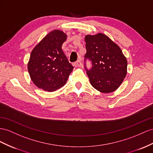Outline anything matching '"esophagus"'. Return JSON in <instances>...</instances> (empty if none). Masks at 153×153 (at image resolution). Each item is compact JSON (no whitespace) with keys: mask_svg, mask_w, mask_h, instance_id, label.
Instances as JSON below:
<instances>
[{"mask_svg":"<svg viewBox=\"0 0 153 153\" xmlns=\"http://www.w3.org/2000/svg\"><path fill=\"white\" fill-rule=\"evenodd\" d=\"M74 66H76V67H79V66H81V65H82V63H81V60L80 59H79V60H77L76 62H74Z\"/></svg>","mask_w":153,"mask_h":153,"instance_id":"esophagus-1","label":"esophagus"}]
</instances>
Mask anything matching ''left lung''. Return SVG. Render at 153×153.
<instances>
[{
	"label": "left lung",
	"instance_id": "obj_1",
	"mask_svg": "<svg viewBox=\"0 0 153 153\" xmlns=\"http://www.w3.org/2000/svg\"><path fill=\"white\" fill-rule=\"evenodd\" d=\"M85 40V62L88 59L92 65L91 70L85 65L91 84L101 92L115 91L127 75V61L122 51L103 33L87 35Z\"/></svg>",
	"mask_w": 153,
	"mask_h": 153
}]
</instances>
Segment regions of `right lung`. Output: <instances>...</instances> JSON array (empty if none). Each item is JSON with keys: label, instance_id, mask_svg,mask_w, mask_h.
I'll return each mask as SVG.
<instances>
[{"label": "right lung", "instance_id": "right-lung-1", "mask_svg": "<svg viewBox=\"0 0 153 153\" xmlns=\"http://www.w3.org/2000/svg\"><path fill=\"white\" fill-rule=\"evenodd\" d=\"M66 38L63 32L54 30L31 52L28 70L31 79L38 88L53 92L66 84L74 68L62 50Z\"/></svg>", "mask_w": 153, "mask_h": 153}]
</instances>
